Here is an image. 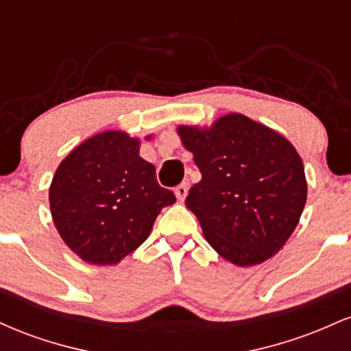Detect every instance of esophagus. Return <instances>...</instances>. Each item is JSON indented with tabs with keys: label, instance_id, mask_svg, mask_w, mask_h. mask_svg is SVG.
<instances>
[{
	"label": "esophagus",
	"instance_id": "34e87169",
	"mask_svg": "<svg viewBox=\"0 0 351 351\" xmlns=\"http://www.w3.org/2000/svg\"><path fill=\"white\" fill-rule=\"evenodd\" d=\"M175 195L176 198H178V201H184V198H186L188 195V184L186 183L178 184V186L175 188Z\"/></svg>",
	"mask_w": 351,
	"mask_h": 351
}]
</instances>
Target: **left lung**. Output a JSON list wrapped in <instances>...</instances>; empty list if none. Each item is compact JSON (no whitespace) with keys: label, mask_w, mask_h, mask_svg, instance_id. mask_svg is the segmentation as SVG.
<instances>
[{"label":"left lung","mask_w":351,"mask_h":351,"mask_svg":"<svg viewBox=\"0 0 351 351\" xmlns=\"http://www.w3.org/2000/svg\"><path fill=\"white\" fill-rule=\"evenodd\" d=\"M178 135L203 176L184 204L209 245L241 267L279 252L307 201L304 163L293 145L243 114L223 115L204 128L180 125Z\"/></svg>","instance_id":"8db88e82"}]
</instances>
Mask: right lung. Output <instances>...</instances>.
Wrapping results in <instances>:
<instances>
[{
  "label": "right lung",
  "mask_w": 351,
  "mask_h": 351,
  "mask_svg": "<svg viewBox=\"0 0 351 351\" xmlns=\"http://www.w3.org/2000/svg\"><path fill=\"white\" fill-rule=\"evenodd\" d=\"M175 201L156 181L155 167L140 156V140L120 130L75 147L49 188L56 229L72 252L94 265L119 264L134 252L160 211Z\"/></svg>",
  "instance_id": "obj_1"
}]
</instances>
